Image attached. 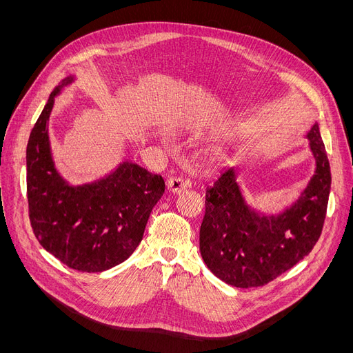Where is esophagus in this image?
<instances>
[{"label":"esophagus","instance_id":"34e87169","mask_svg":"<svg viewBox=\"0 0 353 353\" xmlns=\"http://www.w3.org/2000/svg\"><path fill=\"white\" fill-rule=\"evenodd\" d=\"M167 190L173 194H179L181 193L184 189H188L190 186V183L188 180H184L181 177H170L169 180L165 181Z\"/></svg>","mask_w":353,"mask_h":353}]
</instances>
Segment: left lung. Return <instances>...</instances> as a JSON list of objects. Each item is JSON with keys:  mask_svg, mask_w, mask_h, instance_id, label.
<instances>
[{"mask_svg": "<svg viewBox=\"0 0 353 353\" xmlns=\"http://www.w3.org/2000/svg\"><path fill=\"white\" fill-rule=\"evenodd\" d=\"M316 170L293 205L277 216L246 205L233 167L206 190L200 226V253L210 272L236 288H259L310 253L321 237L330 192V165L319 125L307 133Z\"/></svg>", "mask_w": 353, "mask_h": 353, "instance_id": "8db88e82", "label": "left lung"}]
</instances>
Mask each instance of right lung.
I'll return each mask as SVG.
<instances>
[{
	"instance_id": "right-lung-1",
	"label": "right lung",
	"mask_w": 353,
	"mask_h": 353,
	"mask_svg": "<svg viewBox=\"0 0 353 353\" xmlns=\"http://www.w3.org/2000/svg\"><path fill=\"white\" fill-rule=\"evenodd\" d=\"M64 79L34 124L27 144V199L40 245L70 269L97 273L123 263L143 239L148 216L164 193V180L123 161L94 183L70 186L55 170L48 140L54 97L72 81Z\"/></svg>"
}]
</instances>
